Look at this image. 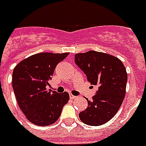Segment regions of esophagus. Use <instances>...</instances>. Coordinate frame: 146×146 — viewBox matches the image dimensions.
<instances>
[{"instance_id":"obj_1","label":"esophagus","mask_w":146,"mask_h":146,"mask_svg":"<svg viewBox=\"0 0 146 146\" xmlns=\"http://www.w3.org/2000/svg\"><path fill=\"white\" fill-rule=\"evenodd\" d=\"M70 99H75V98H76V96H74L73 94H71V93H70Z\"/></svg>"}]
</instances>
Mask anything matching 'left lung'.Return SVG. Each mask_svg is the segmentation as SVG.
I'll use <instances>...</instances> for the list:
<instances>
[{"instance_id": "1", "label": "left lung", "mask_w": 146, "mask_h": 146, "mask_svg": "<svg viewBox=\"0 0 146 146\" xmlns=\"http://www.w3.org/2000/svg\"><path fill=\"white\" fill-rule=\"evenodd\" d=\"M75 62L86 75L88 81L98 88L79 117L88 125H102L115 116L124 100L127 81L126 68L118 58L93 50L76 53Z\"/></svg>"}]
</instances>
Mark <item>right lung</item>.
Wrapping results in <instances>:
<instances>
[{"instance_id": "1", "label": "right lung", "mask_w": 146, "mask_h": 146, "mask_svg": "<svg viewBox=\"0 0 146 146\" xmlns=\"http://www.w3.org/2000/svg\"><path fill=\"white\" fill-rule=\"evenodd\" d=\"M69 53H40L23 59L14 68L12 84L17 102L26 118L38 126L54 123L69 101L66 92L47 89L57 65Z\"/></svg>"}]
</instances>
